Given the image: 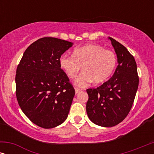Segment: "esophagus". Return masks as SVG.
<instances>
[{
  "mask_svg": "<svg viewBox=\"0 0 154 154\" xmlns=\"http://www.w3.org/2000/svg\"><path fill=\"white\" fill-rule=\"evenodd\" d=\"M81 89H79V88H75V94H77V93H79V92H81Z\"/></svg>",
  "mask_w": 154,
  "mask_h": 154,
  "instance_id": "esophagus-1",
  "label": "esophagus"
}]
</instances>
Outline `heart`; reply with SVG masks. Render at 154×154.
Instances as JSON below:
<instances>
[{
  "label": "heart",
  "mask_w": 154,
  "mask_h": 154,
  "mask_svg": "<svg viewBox=\"0 0 154 154\" xmlns=\"http://www.w3.org/2000/svg\"><path fill=\"white\" fill-rule=\"evenodd\" d=\"M116 56L111 50H105L98 44H88L75 48L73 55L62 54L60 65L71 79L76 76L81 70L83 72L75 81V85L83 88L92 81L101 83L112 74L116 65Z\"/></svg>",
  "instance_id": "heart-1"
}]
</instances>
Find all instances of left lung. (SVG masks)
Segmentation results:
<instances>
[{
    "mask_svg": "<svg viewBox=\"0 0 154 154\" xmlns=\"http://www.w3.org/2000/svg\"><path fill=\"white\" fill-rule=\"evenodd\" d=\"M118 59L113 76L97 88L87 89L86 111L90 121L102 127H113L125 119L132 104L139 85L137 64L127 48L112 38Z\"/></svg>",
    "mask_w": 154,
    "mask_h": 154,
    "instance_id": "8db88e82",
    "label": "left lung"
}]
</instances>
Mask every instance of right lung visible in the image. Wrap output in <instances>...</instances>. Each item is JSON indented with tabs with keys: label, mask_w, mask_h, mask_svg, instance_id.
<instances>
[{
	"label": "right lung",
	"mask_w": 154,
	"mask_h": 154,
	"mask_svg": "<svg viewBox=\"0 0 154 154\" xmlns=\"http://www.w3.org/2000/svg\"><path fill=\"white\" fill-rule=\"evenodd\" d=\"M73 43L45 37L31 44L17 68L16 96L21 109L39 127L52 128L68 116L75 90L60 65Z\"/></svg>",
	"instance_id": "1"
}]
</instances>
